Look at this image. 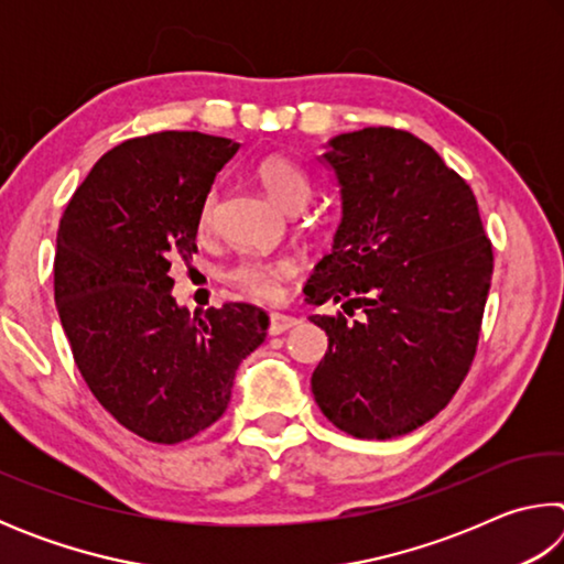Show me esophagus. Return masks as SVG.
Here are the masks:
<instances>
[{
    "label": "esophagus",
    "mask_w": 564,
    "mask_h": 564,
    "mask_svg": "<svg viewBox=\"0 0 564 564\" xmlns=\"http://www.w3.org/2000/svg\"><path fill=\"white\" fill-rule=\"evenodd\" d=\"M299 318H293V316H285V313H271V326H269V330H271V336H279V333H285V330H291L293 326H299Z\"/></svg>",
    "instance_id": "esophagus-1"
}]
</instances>
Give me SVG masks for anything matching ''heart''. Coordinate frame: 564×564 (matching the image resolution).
I'll use <instances>...</instances> for the list:
<instances>
[{
    "label": "heart",
    "mask_w": 564,
    "mask_h": 564,
    "mask_svg": "<svg viewBox=\"0 0 564 564\" xmlns=\"http://www.w3.org/2000/svg\"><path fill=\"white\" fill-rule=\"evenodd\" d=\"M256 176H259L261 186L265 194H269L271 202L289 212L293 206H305L311 202L313 194V181L301 164L285 159V156H269L263 159L259 169H256ZM214 216V194L206 196L202 206V224L208 226ZM295 271L291 259H283V256H273V259H248L238 263L234 271V281L241 285V289L253 295V299L261 301H273L279 299L281 285L289 275Z\"/></svg>",
    "instance_id": "1"
}]
</instances>
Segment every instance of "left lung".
Returning <instances> with one entry per match:
<instances>
[{"instance_id": "obj_1", "label": "left lung", "mask_w": 564, "mask_h": 564, "mask_svg": "<svg viewBox=\"0 0 564 564\" xmlns=\"http://www.w3.org/2000/svg\"><path fill=\"white\" fill-rule=\"evenodd\" d=\"M318 161L336 178L340 224L303 293L360 318L311 316L328 336L313 398L343 433L388 441L441 413L467 376L492 246L470 186L413 133H338Z\"/></svg>"}]
</instances>
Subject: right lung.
<instances>
[{
    "instance_id": "add662e5",
    "label": "right lung",
    "mask_w": 564,
    "mask_h": 564,
    "mask_svg": "<svg viewBox=\"0 0 564 564\" xmlns=\"http://www.w3.org/2000/svg\"><path fill=\"white\" fill-rule=\"evenodd\" d=\"M236 141L161 131L107 151L59 221L54 301L94 398L139 437L188 441L224 415L265 311L224 303L191 316L171 265L196 251L202 206Z\"/></svg>"
}]
</instances>
